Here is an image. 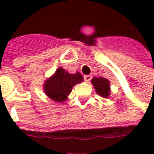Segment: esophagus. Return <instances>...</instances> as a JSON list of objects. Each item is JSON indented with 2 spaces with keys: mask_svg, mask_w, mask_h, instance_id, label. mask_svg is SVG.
Masks as SVG:
<instances>
[{
  "mask_svg": "<svg viewBox=\"0 0 154 154\" xmlns=\"http://www.w3.org/2000/svg\"><path fill=\"white\" fill-rule=\"evenodd\" d=\"M91 79H92V75H85L84 76V80L86 82H89Z\"/></svg>",
  "mask_w": 154,
  "mask_h": 154,
  "instance_id": "1",
  "label": "esophagus"
}]
</instances>
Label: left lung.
I'll list each match as a JSON object with an SVG mask.
<instances>
[{
    "label": "left lung",
    "mask_w": 154,
    "mask_h": 154,
    "mask_svg": "<svg viewBox=\"0 0 154 154\" xmlns=\"http://www.w3.org/2000/svg\"><path fill=\"white\" fill-rule=\"evenodd\" d=\"M96 92L102 98H109L110 94V84L108 79L103 77H93L91 80Z\"/></svg>",
    "instance_id": "8db88e82"
}]
</instances>
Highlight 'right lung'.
Listing matches in <instances>:
<instances>
[{
    "label": "right lung",
    "instance_id": "obj_1",
    "mask_svg": "<svg viewBox=\"0 0 154 154\" xmlns=\"http://www.w3.org/2000/svg\"><path fill=\"white\" fill-rule=\"evenodd\" d=\"M83 76L77 72L69 74L62 68H58L50 78L44 83V92L53 101L62 103L68 99V96L72 92L73 86L83 81Z\"/></svg>",
    "mask_w": 154,
    "mask_h": 154
}]
</instances>
